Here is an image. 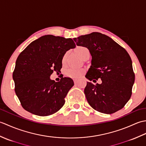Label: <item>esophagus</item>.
Instances as JSON below:
<instances>
[{
    "instance_id": "1",
    "label": "esophagus",
    "mask_w": 146,
    "mask_h": 146,
    "mask_svg": "<svg viewBox=\"0 0 146 146\" xmlns=\"http://www.w3.org/2000/svg\"><path fill=\"white\" fill-rule=\"evenodd\" d=\"M73 82H74V83H75V84H76V83H78V81L77 80H74Z\"/></svg>"
}]
</instances>
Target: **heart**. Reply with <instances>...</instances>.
Masks as SVG:
<instances>
[{"label":"heart","instance_id":"1","mask_svg":"<svg viewBox=\"0 0 146 146\" xmlns=\"http://www.w3.org/2000/svg\"><path fill=\"white\" fill-rule=\"evenodd\" d=\"M77 54H78L80 57L83 58L86 56L90 55V51L85 46H78L76 49ZM68 56V52H65L63 56L61 59V63L63 64H64L66 63V58ZM85 72V70L83 69H78V68H69L65 70L64 74L66 76L70 77L71 78H79L80 76L82 75V74Z\"/></svg>","mask_w":146,"mask_h":146}]
</instances>
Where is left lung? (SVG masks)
Masks as SVG:
<instances>
[{"label":"left lung","mask_w":146,"mask_h":146,"mask_svg":"<svg viewBox=\"0 0 146 146\" xmlns=\"http://www.w3.org/2000/svg\"><path fill=\"white\" fill-rule=\"evenodd\" d=\"M76 45L87 48L92 65L85 75L84 93L90 105L99 112L111 114L125 106L131 98L135 81L131 58L125 49L106 35L92 33L74 38Z\"/></svg>","instance_id":"8db88e82"}]
</instances>
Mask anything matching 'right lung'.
<instances>
[{
	"mask_svg": "<svg viewBox=\"0 0 146 146\" xmlns=\"http://www.w3.org/2000/svg\"><path fill=\"white\" fill-rule=\"evenodd\" d=\"M75 46L71 38L45 35L21 52L12 77L15 94L24 109L39 116L50 115L61 109L74 82L68 77L55 82L50 76L53 71L60 72L63 56Z\"/></svg>",
	"mask_w": 146,
	"mask_h": 146,
	"instance_id": "obj_1",
	"label": "right lung"
}]
</instances>
